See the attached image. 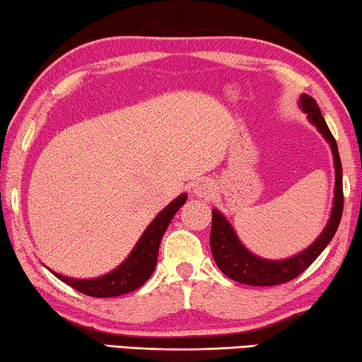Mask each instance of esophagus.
Masks as SVG:
<instances>
[{"label": "esophagus", "instance_id": "1", "mask_svg": "<svg viewBox=\"0 0 362 362\" xmlns=\"http://www.w3.org/2000/svg\"><path fill=\"white\" fill-rule=\"evenodd\" d=\"M194 194L199 195V197L210 199L211 195L214 194L213 182L208 181V180H199V181L194 185Z\"/></svg>", "mask_w": 362, "mask_h": 362}]
</instances>
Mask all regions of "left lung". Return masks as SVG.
Returning a JSON list of instances; mask_svg holds the SVG:
<instances>
[{"instance_id":"left-lung-1","label":"left lung","mask_w":362,"mask_h":362,"mask_svg":"<svg viewBox=\"0 0 362 362\" xmlns=\"http://www.w3.org/2000/svg\"><path fill=\"white\" fill-rule=\"evenodd\" d=\"M300 110L307 114L308 122L316 127L326 143L331 146L335 168V186L331 216L325 229L315 242L297 255L288 259H265L251 252L238 238L235 229L218 208L213 210V223L210 233V246L214 262L224 275L248 286H275L294 280L303 270L315 262L326 246L331 243L332 237L337 232V227L344 211V187H341V162L337 149V143L326 124L325 117L316 105L315 98L307 93H302L299 98Z\"/></svg>"}]
</instances>
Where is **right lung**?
Wrapping results in <instances>:
<instances>
[{
	"instance_id": "obj_1",
	"label": "right lung",
	"mask_w": 362,
	"mask_h": 362,
	"mask_svg": "<svg viewBox=\"0 0 362 362\" xmlns=\"http://www.w3.org/2000/svg\"><path fill=\"white\" fill-rule=\"evenodd\" d=\"M186 200L187 194L182 192L173 202H170L146 227V230L141 233L136 245L133 246L130 255L125 257V261L107 274L97 278H69L57 274L49 267L47 270L76 291L92 297H116L132 293V291L143 286L151 278L152 272L156 269L158 246H160L163 233L177 210L186 204Z\"/></svg>"
}]
</instances>
